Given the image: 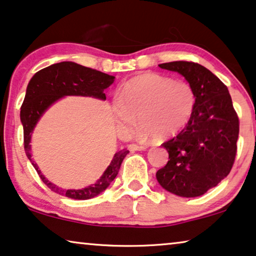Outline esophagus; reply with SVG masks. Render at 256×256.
Wrapping results in <instances>:
<instances>
[{
	"mask_svg": "<svg viewBox=\"0 0 256 256\" xmlns=\"http://www.w3.org/2000/svg\"><path fill=\"white\" fill-rule=\"evenodd\" d=\"M146 146H144V144H130L128 146V150H146Z\"/></svg>",
	"mask_w": 256,
	"mask_h": 256,
	"instance_id": "obj_1",
	"label": "esophagus"
}]
</instances>
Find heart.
Instances as JSON below:
<instances>
[{
	"instance_id": "obj_1",
	"label": "heart",
	"mask_w": 256,
	"mask_h": 256,
	"mask_svg": "<svg viewBox=\"0 0 256 256\" xmlns=\"http://www.w3.org/2000/svg\"><path fill=\"white\" fill-rule=\"evenodd\" d=\"M196 92L190 82L146 74L133 78L120 90L112 104L120 131L132 132L138 117L142 139H166L190 123L196 108Z\"/></svg>"
}]
</instances>
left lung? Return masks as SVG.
<instances>
[{
    "mask_svg": "<svg viewBox=\"0 0 256 256\" xmlns=\"http://www.w3.org/2000/svg\"><path fill=\"white\" fill-rule=\"evenodd\" d=\"M158 66L184 76L198 101L190 123L163 142L170 160L156 178L168 192L199 196L230 174L237 154L239 118L228 87L208 68L188 60Z\"/></svg>",
    "mask_w": 256,
    "mask_h": 256,
    "instance_id": "8db88e82",
    "label": "left lung"
}]
</instances>
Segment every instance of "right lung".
I'll return each instance as SVG.
<instances>
[{
  "label": "right lung",
  "instance_id": "obj_1",
  "mask_svg": "<svg viewBox=\"0 0 256 256\" xmlns=\"http://www.w3.org/2000/svg\"><path fill=\"white\" fill-rule=\"evenodd\" d=\"M114 79H115L114 76L79 66L77 63L60 62L38 71L30 80L24 102L20 108L25 152L32 166L36 168L41 180L55 193L76 200H87L98 196L115 179L128 150H122L117 152L112 163L95 184L82 190H62L46 179L36 163H34L30 155V133L33 132L34 126L42 114L60 98L66 95H82V96H93L106 100L104 90L112 85Z\"/></svg>",
  "mask_w": 256,
  "mask_h": 256
}]
</instances>
